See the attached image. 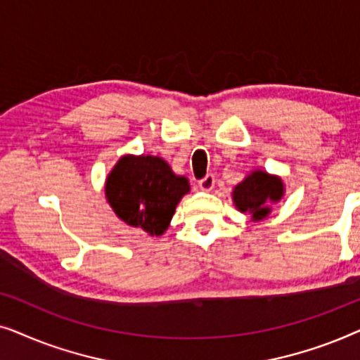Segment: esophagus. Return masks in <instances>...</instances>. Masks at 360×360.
Returning a JSON list of instances; mask_svg holds the SVG:
<instances>
[{"mask_svg":"<svg viewBox=\"0 0 360 360\" xmlns=\"http://www.w3.org/2000/svg\"><path fill=\"white\" fill-rule=\"evenodd\" d=\"M214 181H216L214 175L208 174V175L203 176V179H201V180L198 181V186H200V188L203 190V191H210V190L214 188Z\"/></svg>","mask_w":360,"mask_h":360,"instance_id":"1","label":"esophagus"}]
</instances>
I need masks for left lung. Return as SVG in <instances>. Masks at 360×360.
Wrapping results in <instances>:
<instances>
[{
    "label": "left lung",
    "mask_w": 360,
    "mask_h": 360,
    "mask_svg": "<svg viewBox=\"0 0 360 360\" xmlns=\"http://www.w3.org/2000/svg\"><path fill=\"white\" fill-rule=\"evenodd\" d=\"M283 195V184L278 176L265 172H252L243 184L234 188L233 200L239 211L250 213L254 219H262L269 214V203L278 201Z\"/></svg>",
    "instance_id": "obj_1"
}]
</instances>
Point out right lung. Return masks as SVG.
I'll list each match as a JSON object with an SVG mask.
<instances>
[{
  "mask_svg": "<svg viewBox=\"0 0 360 360\" xmlns=\"http://www.w3.org/2000/svg\"><path fill=\"white\" fill-rule=\"evenodd\" d=\"M190 191L160 157L124 155L106 180V198L120 218L150 236L169 228L176 203Z\"/></svg>",
  "mask_w": 360,
  "mask_h": 360,
  "instance_id": "obj_1",
  "label": "right lung"
}]
</instances>
